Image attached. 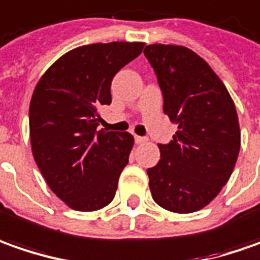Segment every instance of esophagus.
<instances>
[{"label":"esophagus","instance_id":"1","mask_svg":"<svg viewBox=\"0 0 260 260\" xmlns=\"http://www.w3.org/2000/svg\"><path fill=\"white\" fill-rule=\"evenodd\" d=\"M148 139L145 137H139V135H135V142L137 144H144V142H147Z\"/></svg>","mask_w":260,"mask_h":260}]
</instances>
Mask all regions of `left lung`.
Segmentation results:
<instances>
[{"label":"left lung","mask_w":260,"mask_h":260,"mask_svg":"<svg viewBox=\"0 0 260 260\" xmlns=\"http://www.w3.org/2000/svg\"><path fill=\"white\" fill-rule=\"evenodd\" d=\"M151 63L164 98V113L178 125L161 159L148 168L154 202L174 213L206 207L228 183L240 149L239 119L226 86L192 50L149 44Z\"/></svg>","instance_id":"obj_1"}]
</instances>
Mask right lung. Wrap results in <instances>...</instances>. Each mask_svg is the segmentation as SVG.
<instances>
[{
    "label": "right lung",
    "instance_id": "obj_1",
    "mask_svg": "<svg viewBox=\"0 0 260 260\" xmlns=\"http://www.w3.org/2000/svg\"><path fill=\"white\" fill-rule=\"evenodd\" d=\"M144 43H96L63 54L41 76L30 102V141L51 191L69 207L94 211L112 202L134 137L98 131L99 108L111 105L113 76Z\"/></svg>",
    "mask_w": 260,
    "mask_h": 260
}]
</instances>
